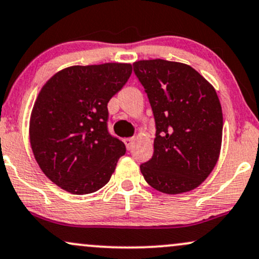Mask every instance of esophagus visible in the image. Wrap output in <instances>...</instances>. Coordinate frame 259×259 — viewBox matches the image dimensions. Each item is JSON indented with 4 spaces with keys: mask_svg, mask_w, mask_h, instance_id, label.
Masks as SVG:
<instances>
[{
    "mask_svg": "<svg viewBox=\"0 0 259 259\" xmlns=\"http://www.w3.org/2000/svg\"><path fill=\"white\" fill-rule=\"evenodd\" d=\"M124 144H126V147H127V149H132V147H133V143H135V139L133 138H126L124 139Z\"/></svg>",
    "mask_w": 259,
    "mask_h": 259,
    "instance_id": "1",
    "label": "esophagus"
}]
</instances>
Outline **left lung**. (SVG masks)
Here are the masks:
<instances>
[{
  "instance_id": "obj_1",
  "label": "left lung",
  "mask_w": 259,
  "mask_h": 259,
  "mask_svg": "<svg viewBox=\"0 0 259 259\" xmlns=\"http://www.w3.org/2000/svg\"><path fill=\"white\" fill-rule=\"evenodd\" d=\"M133 66L156 122L154 155L141 165L143 177L169 195L195 189L221 154L223 112L214 87L184 63L149 59Z\"/></svg>"
}]
</instances>
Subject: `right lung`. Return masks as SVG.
Segmentation results:
<instances>
[{"label": "right lung", "instance_id": "right-lung-1", "mask_svg": "<svg viewBox=\"0 0 259 259\" xmlns=\"http://www.w3.org/2000/svg\"><path fill=\"white\" fill-rule=\"evenodd\" d=\"M131 74L130 63L74 65L39 91L30 115V145L41 171L63 190L86 195L110 181L126 147L106 128L108 103Z\"/></svg>", "mask_w": 259, "mask_h": 259}]
</instances>
